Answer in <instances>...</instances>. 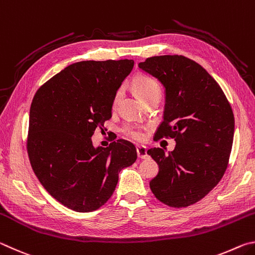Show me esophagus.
Wrapping results in <instances>:
<instances>
[{
    "label": "esophagus",
    "instance_id": "esophagus-1",
    "mask_svg": "<svg viewBox=\"0 0 255 255\" xmlns=\"http://www.w3.org/2000/svg\"><path fill=\"white\" fill-rule=\"evenodd\" d=\"M137 155L139 158H147V149H146L145 146H137Z\"/></svg>",
    "mask_w": 255,
    "mask_h": 255
}]
</instances>
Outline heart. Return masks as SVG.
I'll return each mask as SVG.
<instances>
[{
    "mask_svg": "<svg viewBox=\"0 0 255 255\" xmlns=\"http://www.w3.org/2000/svg\"><path fill=\"white\" fill-rule=\"evenodd\" d=\"M133 89H135V91L143 101L150 97L159 96V92H161L159 91V85L157 82L154 79H152V77H148V76H137L136 79L133 80ZM122 98H123V90L120 89L115 94L114 102H112L114 108L118 106V103L120 102V100H122ZM124 131L126 132L127 136H129L135 140H143L145 138V133L143 131V129L136 126V125H131V124L126 125V126L124 127Z\"/></svg>",
    "mask_w": 255,
    "mask_h": 255,
    "instance_id": "obj_1",
    "label": "heart"
}]
</instances>
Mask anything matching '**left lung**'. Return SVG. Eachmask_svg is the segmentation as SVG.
I'll return each instance as SVG.
<instances>
[{"mask_svg": "<svg viewBox=\"0 0 255 255\" xmlns=\"http://www.w3.org/2000/svg\"><path fill=\"white\" fill-rule=\"evenodd\" d=\"M138 66L165 90L163 122L155 137L176 143L172 152L147 150L159 169L150 190L170 207L196 204L226 171L235 128L230 102L214 77L184 56H154Z\"/></svg>", "mask_w": 255, "mask_h": 255, "instance_id": "1", "label": "left lung"}]
</instances>
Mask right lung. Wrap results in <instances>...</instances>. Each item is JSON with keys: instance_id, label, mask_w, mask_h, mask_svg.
Returning a JSON list of instances; mask_svg holds the SVG:
<instances>
[{"instance_id": "1", "label": "right lung", "mask_w": 255, "mask_h": 255, "mask_svg": "<svg viewBox=\"0 0 255 255\" xmlns=\"http://www.w3.org/2000/svg\"><path fill=\"white\" fill-rule=\"evenodd\" d=\"M132 59L74 63L38 90L29 117L28 154L44 188L67 208L88 213L109 200L120 171L135 163L130 141L94 147L92 136L112 116L116 92Z\"/></svg>"}]
</instances>
